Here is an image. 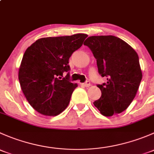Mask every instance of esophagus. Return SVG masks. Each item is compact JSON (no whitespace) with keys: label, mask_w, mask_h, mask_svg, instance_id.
<instances>
[{"label":"esophagus","mask_w":154,"mask_h":154,"mask_svg":"<svg viewBox=\"0 0 154 154\" xmlns=\"http://www.w3.org/2000/svg\"><path fill=\"white\" fill-rule=\"evenodd\" d=\"M81 85L82 86H85V87H88V86H90V82L89 81H86V83H81Z\"/></svg>","instance_id":"1"}]
</instances>
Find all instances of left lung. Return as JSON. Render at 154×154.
I'll return each instance as SVG.
<instances>
[{
	"mask_svg": "<svg viewBox=\"0 0 154 154\" xmlns=\"http://www.w3.org/2000/svg\"><path fill=\"white\" fill-rule=\"evenodd\" d=\"M97 60L99 74L107 82L97 85L101 96L94 102L103 116L122 112L134 99L142 73L139 56L127 42L114 35H94L85 41Z\"/></svg>",
	"mask_w": 154,
	"mask_h": 154,
	"instance_id": "obj_1",
	"label": "left lung"
}]
</instances>
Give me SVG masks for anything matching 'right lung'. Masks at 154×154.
Listing matches in <instances>:
<instances>
[{"instance_id":"obj_1","label":"right lung","mask_w":154,"mask_h":154,"mask_svg":"<svg viewBox=\"0 0 154 154\" xmlns=\"http://www.w3.org/2000/svg\"><path fill=\"white\" fill-rule=\"evenodd\" d=\"M88 35L47 37L32 43L23 56L18 71L21 90L30 106L38 112L56 116L68 106L71 94L77 87L71 83L68 60L79 49Z\"/></svg>"}]
</instances>
